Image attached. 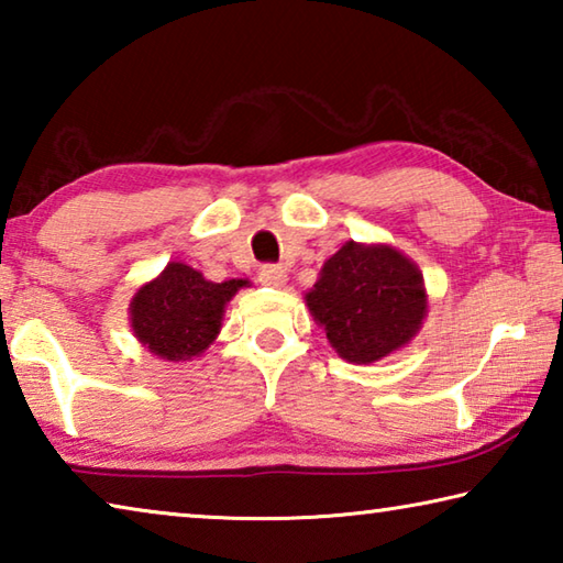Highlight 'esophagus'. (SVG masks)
I'll return each mask as SVG.
<instances>
[{
    "label": "esophagus",
    "mask_w": 563,
    "mask_h": 563,
    "mask_svg": "<svg viewBox=\"0 0 563 563\" xmlns=\"http://www.w3.org/2000/svg\"><path fill=\"white\" fill-rule=\"evenodd\" d=\"M258 278L263 285H271V288H280L288 280V273H285L280 265H263Z\"/></svg>",
    "instance_id": "esophagus-1"
}]
</instances>
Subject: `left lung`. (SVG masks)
<instances>
[{
  "label": "left lung",
  "mask_w": 563,
  "mask_h": 563,
  "mask_svg": "<svg viewBox=\"0 0 563 563\" xmlns=\"http://www.w3.org/2000/svg\"><path fill=\"white\" fill-rule=\"evenodd\" d=\"M305 302L340 357L383 360L417 335L427 312L422 273L389 245L345 243Z\"/></svg>",
  "instance_id": "1"
}]
</instances>
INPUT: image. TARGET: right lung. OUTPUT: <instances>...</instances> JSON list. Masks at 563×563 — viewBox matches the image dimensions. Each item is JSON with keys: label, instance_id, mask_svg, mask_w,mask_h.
<instances>
[{"label": "right lung", "instance_id": "right-lung-1", "mask_svg": "<svg viewBox=\"0 0 563 563\" xmlns=\"http://www.w3.org/2000/svg\"><path fill=\"white\" fill-rule=\"evenodd\" d=\"M247 280L211 283L184 263H168L131 300V328L136 338L164 360H190L221 332L223 308Z\"/></svg>", "mask_w": 563, "mask_h": 563}]
</instances>
